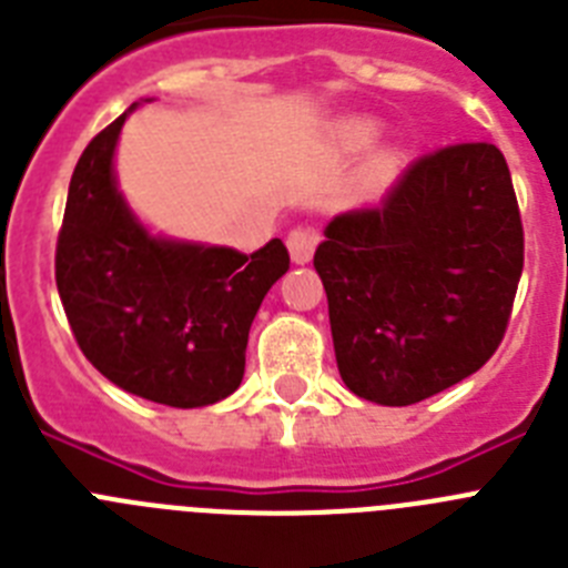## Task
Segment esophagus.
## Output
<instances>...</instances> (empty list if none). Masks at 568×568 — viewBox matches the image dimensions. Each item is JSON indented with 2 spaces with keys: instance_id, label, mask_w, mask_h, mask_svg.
Returning <instances> with one entry per match:
<instances>
[{
  "instance_id": "esophagus-1",
  "label": "esophagus",
  "mask_w": 568,
  "mask_h": 568,
  "mask_svg": "<svg viewBox=\"0 0 568 568\" xmlns=\"http://www.w3.org/2000/svg\"><path fill=\"white\" fill-rule=\"evenodd\" d=\"M315 244H318V233L313 227H295L287 235V247L293 255L295 264H307L315 253Z\"/></svg>"
}]
</instances>
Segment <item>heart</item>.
Here are the masks:
<instances>
[{
	"label": "heart",
	"mask_w": 568,
	"mask_h": 568,
	"mask_svg": "<svg viewBox=\"0 0 568 568\" xmlns=\"http://www.w3.org/2000/svg\"><path fill=\"white\" fill-rule=\"evenodd\" d=\"M375 139H378V124L369 122V119H349V122L341 128V148L349 150V153H358V150L373 148ZM395 170H398V155L393 150H384L369 162L364 173L366 187H384L386 182H393Z\"/></svg>",
	"instance_id": "obj_1"
}]
</instances>
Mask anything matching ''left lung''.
<instances>
[{
	"label": "left lung",
	"instance_id": "obj_1",
	"mask_svg": "<svg viewBox=\"0 0 568 568\" xmlns=\"http://www.w3.org/2000/svg\"><path fill=\"white\" fill-rule=\"evenodd\" d=\"M349 393L409 406L478 373L524 273V224L495 144L409 164L378 207L335 215L315 250Z\"/></svg>",
	"mask_w": 568,
	"mask_h": 568
}]
</instances>
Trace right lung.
Returning <instances> with one entry per match:
<instances>
[{
    "mask_svg": "<svg viewBox=\"0 0 568 568\" xmlns=\"http://www.w3.org/2000/svg\"><path fill=\"white\" fill-rule=\"evenodd\" d=\"M128 113L84 148L70 179L59 298L84 358L124 393L179 409L215 404L244 378L250 327L290 253L281 239L244 255L150 235L113 173Z\"/></svg>",
    "mask_w": 568,
    "mask_h": 568,
    "instance_id": "add662e5",
    "label": "right lung"
}]
</instances>
